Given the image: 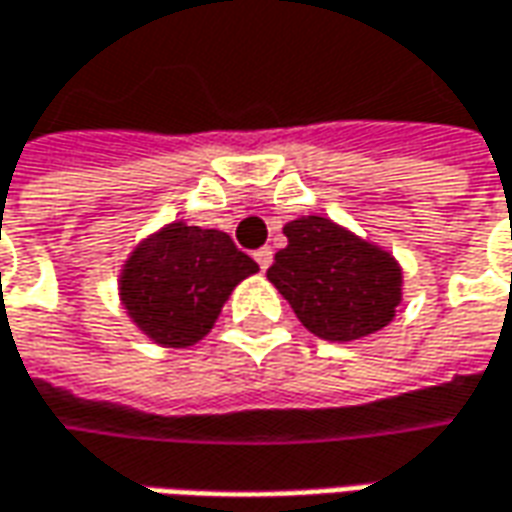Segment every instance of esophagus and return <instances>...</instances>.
Here are the masks:
<instances>
[{
    "label": "esophagus",
    "instance_id": "esophagus-1",
    "mask_svg": "<svg viewBox=\"0 0 512 512\" xmlns=\"http://www.w3.org/2000/svg\"><path fill=\"white\" fill-rule=\"evenodd\" d=\"M272 249H269V246H263V249H257L255 252V260H257V266H260V269H263V272H266V269H269V266H272Z\"/></svg>",
    "mask_w": 512,
    "mask_h": 512
}]
</instances>
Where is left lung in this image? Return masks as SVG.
<instances>
[{
	"label": "left lung",
	"mask_w": 512,
	"mask_h": 512,
	"mask_svg": "<svg viewBox=\"0 0 512 512\" xmlns=\"http://www.w3.org/2000/svg\"><path fill=\"white\" fill-rule=\"evenodd\" d=\"M283 235L289 246L266 277L311 334L348 343L394 320L402 269L388 252L320 215L286 223Z\"/></svg>",
	"instance_id": "obj_1"
}]
</instances>
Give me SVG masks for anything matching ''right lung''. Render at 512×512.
<instances>
[{
	"instance_id": "1",
	"label": "right lung",
	"mask_w": 512,
	"mask_h": 512,
	"mask_svg": "<svg viewBox=\"0 0 512 512\" xmlns=\"http://www.w3.org/2000/svg\"><path fill=\"white\" fill-rule=\"evenodd\" d=\"M257 272L226 232L169 223L141 240L121 269V303L150 340L195 345L215 326L240 280Z\"/></svg>"
}]
</instances>
